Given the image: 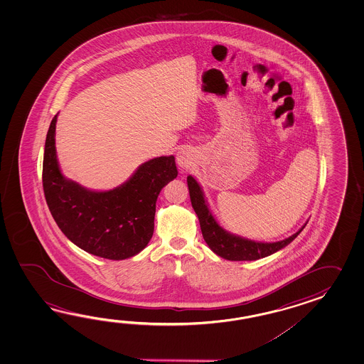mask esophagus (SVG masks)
Wrapping results in <instances>:
<instances>
[{
	"instance_id": "obj_1",
	"label": "esophagus",
	"mask_w": 364,
	"mask_h": 364,
	"mask_svg": "<svg viewBox=\"0 0 364 364\" xmlns=\"http://www.w3.org/2000/svg\"><path fill=\"white\" fill-rule=\"evenodd\" d=\"M193 161H195V156H193V151L191 148H179V151L177 152V163H178L179 166L190 168Z\"/></svg>"
}]
</instances>
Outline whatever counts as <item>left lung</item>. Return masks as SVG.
Segmentation results:
<instances>
[{
    "instance_id": "8db88e82",
    "label": "left lung",
    "mask_w": 364,
    "mask_h": 364,
    "mask_svg": "<svg viewBox=\"0 0 364 364\" xmlns=\"http://www.w3.org/2000/svg\"><path fill=\"white\" fill-rule=\"evenodd\" d=\"M187 186H188V193H190L193 210L198 215L199 223H200L203 238L216 255L221 256L226 260L248 262V260H257L260 257L272 255L281 248L287 246L291 240H294L306 226L304 224L299 232H295L287 240L273 242V243H262V242L245 240L242 237L232 235L230 232H226L217 224L215 217L212 216L208 205L205 203L200 186L191 176L187 177Z\"/></svg>"
}]
</instances>
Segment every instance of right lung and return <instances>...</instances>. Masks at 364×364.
<instances>
[{"mask_svg":"<svg viewBox=\"0 0 364 364\" xmlns=\"http://www.w3.org/2000/svg\"><path fill=\"white\" fill-rule=\"evenodd\" d=\"M55 122L48 130L43 188L61 232L77 247L109 260L139 254L154 235L156 200L178 176L174 156L141 164L132 178L110 191H91L62 176L55 156Z\"/></svg>","mask_w":364,"mask_h":364,"instance_id":"right-lung-1","label":"right lung"}]
</instances>
